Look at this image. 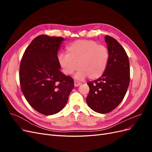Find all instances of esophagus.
I'll return each mask as SVG.
<instances>
[{"label":"esophagus","mask_w":152,"mask_h":152,"mask_svg":"<svg viewBox=\"0 0 152 152\" xmlns=\"http://www.w3.org/2000/svg\"><path fill=\"white\" fill-rule=\"evenodd\" d=\"M81 84V83L80 82H78V81H77V80H74V86H75V87H77V86H80Z\"/></svg>","instance_id":"esophagus-1"}]
</instances>
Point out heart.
Here are the masks:
<instances>
[{"label": "heart", "mask_w": 152, "mask_h": 152, "mask_svg": "<svg viewBox=\"0 0 152 152\" xmlns=\"http://www.w3.org/2000/svg\"><path fill=\"white\" fill-rule=\"evenodd\" d=\"M66 53L59 55V65L64 73L68 75H72L78 67L79 70L75 75L78 79H83L86 77L90 79H98L107 68L108 50L94 40H77L68 45Z\"/></svg>", "instance_id": "b5f03b06"}]
</instances>
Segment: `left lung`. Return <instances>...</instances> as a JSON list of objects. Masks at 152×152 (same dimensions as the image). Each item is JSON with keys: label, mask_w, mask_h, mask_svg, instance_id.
<instances>
[{"label": "left lung", "mask_w": 152, "mask_h": 152, "mask_svg": "<svg viewBox=\"0 0 152 152\" xmlns=\"http://www.w3.org/2000/svg\"><path fill=\"white\" fill-rule=\"evenodd\" d=\"M109 52L107 69L98 79L89 82V93L86 102L94 112L107 113L121 103L130 81L129 61L125 49L117 40L106 35Z\"/></svg>", "instance_id": "8db88e82"}]
</instances>
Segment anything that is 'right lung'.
I'll list each match as a JSON object with an SVG mask.
<instances>
[{
  "mask_svg": "<svg viewBox=\"0 0 152 152\" xmlns=\"http://www.w3.org/2000/svg\"><path fill=\"white\" fill-rule=\"evenodd\" d=\"M65 39L40 35L31 41L21 58L20 83L23 94L38 112L50 115L66 105L73 79L60 71L57 54Z\"/></svg>",
  "mask_w": 152,
  "mask_h": 152,
  "instance_id": "obj_1",
  "label": "right lung"
}]
</instances>
